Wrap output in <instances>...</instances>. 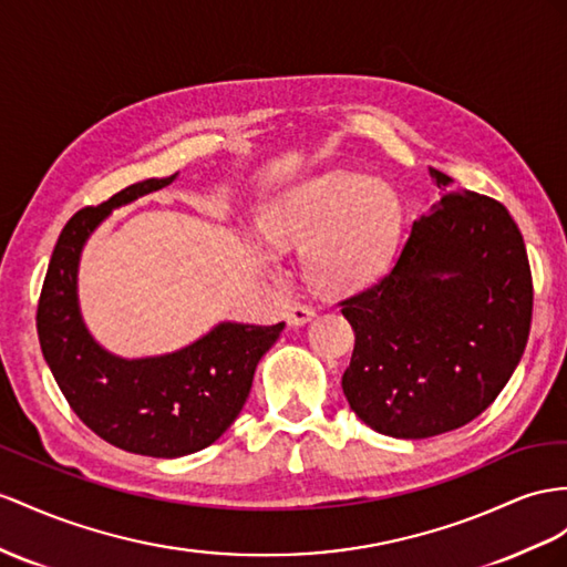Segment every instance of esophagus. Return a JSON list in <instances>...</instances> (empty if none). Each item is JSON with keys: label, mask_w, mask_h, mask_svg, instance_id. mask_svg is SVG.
Wrapping results in <instances>:
<instances>
[{"label": "esophagus", "mask_w": 567, "mask_h": 567, "mask_svg": "<svg viewBox=\"0 0 567 567\" xmlns=\"http://www.w3.org/2000/svg\"><path fill=\"white\" fill-rule=\"evenodd\" d=\"M313 316H316V311L311 307H307V303H295V307L287 309V323L297 328V326L309 323Z\"/></svg>", "instance_id": "34e87169"}]
</instances>
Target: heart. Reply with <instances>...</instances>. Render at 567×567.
I'll return each instance as SVG.
<instances>
[{"label":"heart","mask_w":567,"mask_h":567,"mask_svg":"<svg viewBox=\"0 0 567 567\" xmlns=\"http://www.w3.org/2000/svg\"><path fill=\"white\" fill-rule=\"evenodd\" d=\"M402 220V200L393 186L336 169L270 200L260 229L278 249H303V266L316 287L350 292L388 268Z\"/></svg>","instance_id":"1"}]
</instances>
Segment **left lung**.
I'll return each instance as SVG.
<instances>
[{
    "mask_svg": "<svg viewBox=\"0 0 567 567\" xmlns=\"http://www.w3.org/2000/svg\"><path fill=\"white\" fill-rule=\"evenodd\" d=\"M429 172L441 200L412 225L395 266L340 301L357 338L344 398L393 439L470 424L511 381L532 326V270L511 213Z\"/></svg>",
    "mask_w": 567,
    "mask_h": 567,
    "instance_id": "8db88e82",
    "label": "left lung"
}]
</instances>
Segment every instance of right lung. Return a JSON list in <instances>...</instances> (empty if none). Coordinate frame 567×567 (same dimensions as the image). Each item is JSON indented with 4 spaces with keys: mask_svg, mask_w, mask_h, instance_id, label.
Listing matches in <instances>:
<instances>
[{
    "mask_svg": "<svg viewBox=\"0 0 567 567\" xmlns=\"http://www.w3.org/2000/svg\"><path fill=\"white\" fill-rule=\"evenodd\" d=\"M145 179L64 225L38 301L40 350L69 408L100 439L148 457H182L208 447L239 416L254 371L285 323H220L179 352L122 359L85 330L76 297L85 239L112 208L174 182Z\"/></svg>",
    "mask_w": 567,
    "mask_h": 567,
    "instance_id": "obj_1",
    "label": "right lung"
}]
</instances>
